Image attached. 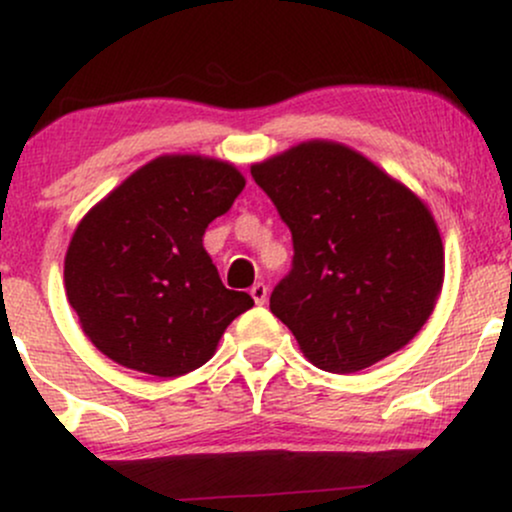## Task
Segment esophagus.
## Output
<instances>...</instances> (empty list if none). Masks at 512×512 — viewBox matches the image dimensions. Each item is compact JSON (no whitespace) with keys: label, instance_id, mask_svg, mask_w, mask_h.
Here are the masks:
<instances>
[{"label":"esophagus","instance_id":"obj_1","mask_svg":"<svg viewBox=\"0 0 512 512\" xmlns=\"http://www.w3.org/2000/svg\"><path fill=\"white\" fill-rule=\"evenodd\" d=\"M250 296L255 298V303H257V305H264V301H267V286H264V284H260V281H257V284L252 286V289H250Z\"/></svg>","mask_w":512,"mask_h":512}]
</instances>
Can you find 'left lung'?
<instances>
[{
	"label": "left lung",
	"instance_id": "left-lung-1",
	"mask_svg": "<svg viewBox=\"0 0 512 512\" xmlns=\"http://www.w3.org/2000/svg\"><path fill=\"white\" fill-rule=\"evenodd\" d=\"M291 228L293 267L269 310L310 363L356 373L419 334L445 250L424 199L351 146L310 139L250 168Z\"/></svg>",
	"mask_w": 512,
	"mask_h": 512
}]
</instances>
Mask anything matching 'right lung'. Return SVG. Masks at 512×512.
<instances>
[{
    "label": "right lung",
    "instance_id": "right-lung-1",
    "mask_svg": "<svg viewBox=\"0 0 512 512\" xmlns=\"http://www.w3.org/2000/svg\"><path fill=\"white\" fill-rule=\"evenodd\" d=\"M245 178L233 163L166 154L134 170L76 226L64 257L67 301L110 361L178 378L214 356L255 301L221 284L204 231Z\"/></svg>",
    "mask_w": 512,
    "mask_h": 512
}]
</instances>
